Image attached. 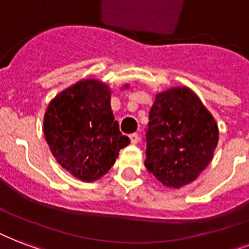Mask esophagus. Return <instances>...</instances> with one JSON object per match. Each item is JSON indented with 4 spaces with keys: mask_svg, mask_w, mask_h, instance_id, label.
<instances>
[{
    "mask_svg": "<svg viewBox=\"0 0 249 249\" xmlns=\"http://www.w3.org/2000/svg\"><path fill=\"white\" fill-rule=\"evenodd\" d=\"M130 140H131L132 144H138V142H139V134H136V132L131 134L130 135Z\"/></svg>",
    "mask_w": 249,
    "mask_h": 249,
    "instance_id": "34e87169",
    "label": "esophagus"
}]
</instances>
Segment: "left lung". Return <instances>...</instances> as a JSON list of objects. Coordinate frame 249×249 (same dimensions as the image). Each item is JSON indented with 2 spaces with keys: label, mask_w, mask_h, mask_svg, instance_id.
<instances>
[{
  "label": "left lung",
  "mask_w": 249,
  "mask_h": 249,
  "mask_svg": "<svg viewBox=\"0 0 249 249\" xmlns=\"http://www.w3.org/2000/svg\"><path fill=\"white\" fill-rule=\"evenodd\" d=\"M145 140L147 171L162 185L178 189L209 165L218 126L193 91L175 88L156 96Z\"/></svg>",
  "instance_id": "left-lung-1"
}]
</instances>
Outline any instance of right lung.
<instances>
[{
  "label": "right lung",
  "instance_id": "add662e5",
  "mask_svg": "<svg viewBox=\"0 0 249 249\" xmlns=\"http://www.w3.org/2000/svg\"><path fill=\"white\" fill-rule=\"evenodd\" d=\"M44 136L61 167L84 181L104 176L130 144L114 119L109 88L96 80L77 82L48 105Z\"/></svg>",
  "mask_w": 249,
  "mask_h": 249
}]
</instances>
